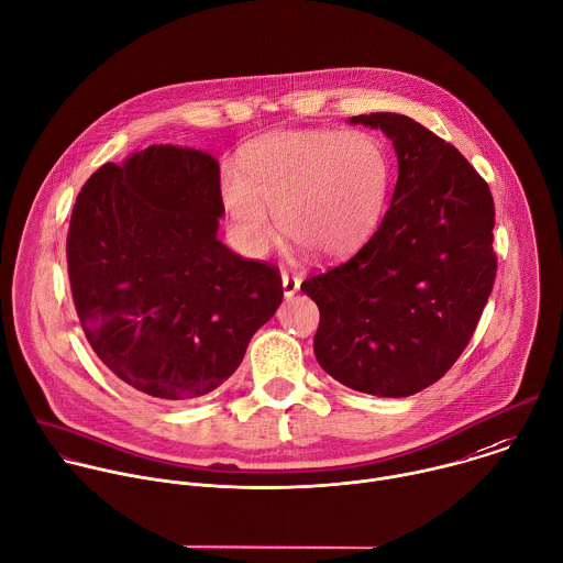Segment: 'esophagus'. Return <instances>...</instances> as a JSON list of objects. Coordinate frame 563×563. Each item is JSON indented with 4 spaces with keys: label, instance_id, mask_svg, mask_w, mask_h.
<instances>
[{
    "label": "esophagus",
    "instance_id": "obj_1",
    "mask_svg": "<svg viewBox=\"0 0 563 563\" xmlns=\"http://www.w3.org/2000/svg\"><path fill=\"white\" fill-rule=\"evenodd\" d=\"M298 289H300V278H298L296 274L283 272V291H285V298H291Z\"/></svg>",
    "mask_w": 563,
    "mask_h": 563
}]
</instances>
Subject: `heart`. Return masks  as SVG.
Here are the masks:
<instances>
[{
    "label": "heart",
    "mask_w": 563,
    "mask_h": 563,
    "mask_svg": "<svg viewBox=\"0 0 563 563\" xmlns=\"http://www.w3.org/2000/svg\"><path fill=\"white\" fill-rule=\"evenodd\" d=\"M243 176H223V203L243 243L263 252L280 232L320 258L351 252L376 223L389 183L380 145L360 132H280L250 145Z\"/></svg>",
    "instance_id": "b5f03b06"
}]
</instances>
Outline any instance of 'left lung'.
<instances>
[{"instance_id": "obj_1", "label": "left lung", "mask_w": 563, "mask_h": 563, "mask_svg": "<svg viewBox=\"0 0 563 563\" xmlns=\"http://www.w3.org/2000/svg\"><path fill=\"white\" fill-rule=\"evenodd\" d=\"M380 128L398 154L391 206L344 263L302 280L320 309L318 364L349 389L407 398L466 349L490 296L497 254L488 183L462 152L394 112L351 117Z\"/></svg>"}]
</instances>
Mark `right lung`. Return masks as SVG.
Instances as JSON below:
<instances>
[{
	"label": "right lung",
	"mask_w": 563,
	"mask_h": 563,
	"mask_svg": "<svg viewBox=\"0 0 563 563\" xmlns=\"http://www.w3.org/2000/svg\"><path fill=\"white\" fill-rule=\"evenodd\" d=\"M223 214L219 161L192 147L150 145L103 163L77 195L66 258L81 329L145 398L219 389L283 302L276 265L217 239Z\"/></svg>",
	"instance_id": "obj_1"
}]
</instances>
